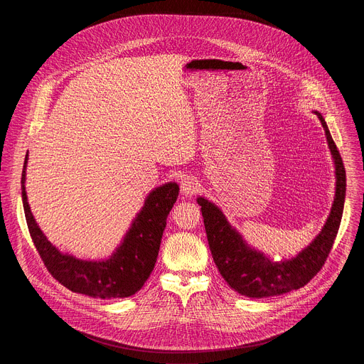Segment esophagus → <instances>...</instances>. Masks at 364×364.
Masks as SVG:
<instances>
[{
	"instance_id": "34e87169",
	"label": "esophagus",
	"mask_w": 364,
	"mask_h": 364,
	"mask_svg": "<svg viewBox=\"0 0 364 364\" xmlns=\"http://www.w3.org/2000/svg\"><path fill=\"white\" fill-rule=\"evenodd\" d=\"M199 181L193 176H184L181 178V192L183 195H193L198 192Z\"/></svg>"
}]
</instances>
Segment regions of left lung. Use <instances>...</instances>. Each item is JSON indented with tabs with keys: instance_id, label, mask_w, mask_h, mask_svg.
<instances>
[{
	"instance_id": "1",
	"label": "left lung",
	"mask_w": 364,
	"mask_h": 364,
	"mask_svg": "<svg viewBox=\"0 0 364 364\" xmlns=\"http://www.w3.org/2000/svg\"><path fill=\"white\" fill-rule=\"evenodd\" d=\"M326 132L335 162V199L331 214L317 237L296 257L280 262L252 250L236 228L227 221L221 209L205 198H198L206 237L220 274L237 294L250 298H267L299 289L307 284L326 261L338 235L346 202V168L321 113L314 112Z\"/></svg>"
}]
</instances>
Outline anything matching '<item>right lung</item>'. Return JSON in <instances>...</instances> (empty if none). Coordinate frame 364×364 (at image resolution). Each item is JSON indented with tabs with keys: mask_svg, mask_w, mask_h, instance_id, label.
Segmentation results:
<instances>
[{
	"mask_svg": "<svg viewBox=\"0 0 364 364\" xmlns=\"http://www.w3.org/2000/svg\"><path fill=\"white\" fill-rule=\"evenodd\" d=\"M26 162L22 171V200L32 242L50 274L72 292L92 298H127L139 292L155 267L166 217L180 188L166 183L149 193L141 211L134 218L118 250L103 261H85L62 254L38 227L25 190Z\"/></svg>",
	"mask_w": 364,
	"mask_h": 364,
	"instance_id": "obj_1",
	"label": "right lung"
}]
</instances>
